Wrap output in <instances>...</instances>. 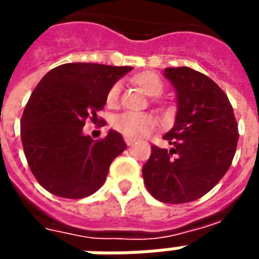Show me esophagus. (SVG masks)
<instances>
[{
	"label": "esophagus",
	"mask_w": 259,
	"mask_h": 259,
	"mask_svg": "<svg viewBox=\"0 0 259 259\" xmlns=\"http://www.w3.org/2000/svg\"><path fill=\"white\" fill-rule=\"evenodd\" d=\"M124 141H126V144L127 145H133V143H135V140L127 139V137H124Z\"/></svg>",
	"instance_id": "esophagus-1"
}]
</instances>
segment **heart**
Segmentation results:
<instances>
[{"instance_id":"obj_1","label":"heart","mask_w":259,"mask_h":259,"mask_svg":"<svg viewBox=\"0 0 259 259\" xmlns=\"http://www.w3.org/2000/svg\"><path fill=\"white\" fill-rule=\"evenodd\" d=\"M133 82L149 97H159L163 93V82L154 72H140L133 76ZM119 85L115 83L105 95V103L108 107H115L119 99ZM112 127L124 137L132 140L143 139L154 132L156 127V118L152 114H135L122 112L112 119Z\"/></svg>"}]
</instances>
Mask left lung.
I'll return each mask as SVG.
<instances>
[{
  "mask_svg": "<svg viewBox=\"0 0 259 259\" xmlns=\"http://www.w3.org/2000/svg\"><path fill=\"white\" fill-rule=\"evenodd\" d=\"M163 75L177 95L176 122L163 136L171 148L152 145L143 178L159 202L180 204L202 198L225 176L239 132L228 96L207 75L189 67H168Z\"/></svg>",
  "mask_w": 259,
  "mask_h": 259,
  "instance_id": "8db88e82",
  "label": "left lung"
}]
</instances>
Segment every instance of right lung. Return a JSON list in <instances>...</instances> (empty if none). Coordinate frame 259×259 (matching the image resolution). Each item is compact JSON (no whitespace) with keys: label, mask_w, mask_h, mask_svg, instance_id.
<instances>
[{"label":"right lung","mask_w":259,"mask_h":259,"mask_svg":"<svg viewBox=\"0 0 259 259\" xmlns=\"http://www.w3.org/2000/svg\"><path fill=\"white\" fill-rule=\"evenodd\" d=\"M96 63H67L48 72L31 93L20 133L34 177L48 192L67 199L91 196L104 184L110 164L126 149L122 136H85L88 118L97 119L111 86L132 71Z\"/></svg>","instance_id":"right-lung-1"}]
</instances>
